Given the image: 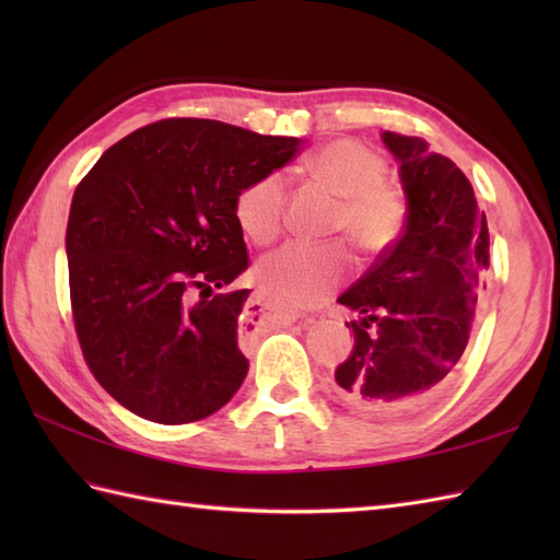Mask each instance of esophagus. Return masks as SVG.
I'll use <instances>...</instances> for the list:
<instances>
[{
    "label": "esophagus",
    "instance_id": "1",
    "mask_svg": "<svg viewBox=\"0 0 560 560\" xmlns=\"http://www.w3.org/2000/svg\"><path fill=\"white\" fill-rule=\"evenodd\" d=\"M257 305H259V311H261V313L269 315V317H273V319H283V323H293V319L299 317V315H293V313L281 311V307H273L271 303H265V301H257Z\"/></svg>",
    "mask_w": 560,
    "mask_h": 560
}]
</instances>
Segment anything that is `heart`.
Segmentation results:
<instances>
[{"label":"heart","mask_w":560,"mask_h":560,"mask_svg":"<svg viewBox=\"0 0 560 560\" xmlns=\"http://www.w3.org/2000/svg\"><path fill=\"white\" fill-rule=\"evenodd\" d=\"M307 180L337 197L329 233H343L365 259L385 255L404 233L407 205L385 183L387 163L371 147L353 139H335L305 159ZM287 177L267 173L249 183L235 199V221L257 245L277 241L287 219ZM349 267L347 249L329 245H283L259 259L255 269L261 293L287 307H307L329 295Z\"/></svg>","instance_id":"heart-1"}]
</instances>
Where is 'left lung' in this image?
Here are the masks:
<instances>
[{
  "mask_svg": "<svg viewBox=\"0 0 560 560\" xmlns=\"http://www.w3.org/2000/svg\"><path fill=\"white\" fill-rule=\"evenodd\" d=\"M399 161L407 223L339 303L361 317L337 395L355 409L397 416L443 387L467 349L477 293L489 271V225L474 187L421 137L383 135Z\"/></svg>",
  "mask_w": 560,
  "mask_h": 560,
  "instance_id": "left-lung-1",
  "label": "left lung"
}]
</instances>
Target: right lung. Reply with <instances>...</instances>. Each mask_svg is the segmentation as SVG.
<instances>
[{
	"mask_svg": "<svg viewBox=\"0 0 560 560\" xmlns=\"http://www.w3.org/2000/svg\"><path fill=\"white\" fill-rule=\"evenodd\" d=\"M299 147L295 137L171 117L117 141L77 185L71 315L93 377L125 409L192 423L243 385L237 327L249 291L211 293L249 265L237 195Z\"/></svg>",
	"mask_w": 560,
	"mask_h": 560,
	"instance_id": "1",
	"label": "right lung"
}]
</instances>
